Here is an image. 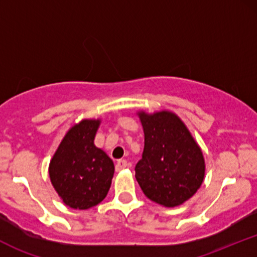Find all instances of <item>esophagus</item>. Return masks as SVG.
I'll use <instances>...</instances> for the list:
<instances>
[{"label": "esophagus", "mask_w": 257, "mask_h": 257, "mask_svg": "<svg viewBox=\"0 0 257 257\" xmlns=\"http://www.w3.org/2000/svg\"><path fill=\"white\" fill-rule=\"evenodd\" d=\"M126 167H128L126 161H124V159H119V161L116 163V172H120V170L125 169Z\"/></svg>", "instance_id": "1"}]
</instances>
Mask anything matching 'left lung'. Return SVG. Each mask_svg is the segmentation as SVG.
<instances>
[{
  "label": "left lung",
  "instance_id": "left-lung-1",
  "mask_svg": "<svg viewBox=\"0 0 257 257\" xmlns=\"http://www.w3.org/2000/svg\"><path fill=\"white\" fill-rule=\"evenodd\" d=\"M145 134L143 158L135 178L152 202L174 208L188 200L202 185L204 157L187 126L175 113L138 112Z\"/></svg>",
  "mask_w": 257,
  "mask_h": 257
}]
</instances>
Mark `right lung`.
<instances>
[{"label": "right lung", "mask_w": 257, "mask_h": 257, "mask_svg": "<svg viewBox=\"0 0 257 257\" xmlns=\"http://www.w3.org/2000/svg\"><path fill=\"white\" fill-rule=\"evenodd\" d=\"M100 119H83L66 133L49 164L53 187L66 205L89 209L99 204L110 190L114 166L94 145Z\"/></svg>", "instance_id": "add662e5"}]
</instances>
